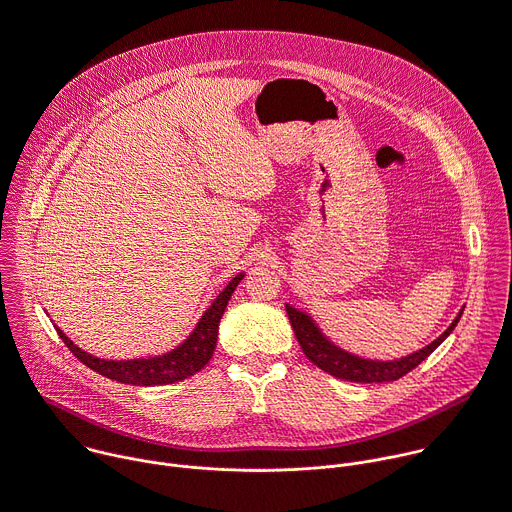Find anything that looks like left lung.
Segmentation results:
<instances>
[{"label": "left lung", "mask_w": 512, "mask_h": 512, "mask_svg": "<svg viewBox=\"0 0 512 512\" xmlns=\"http://www.w3.org/2000/svg\"><path fill=\"white\" fill-rule=\"evenodd\" d=\"M464 306L456 314V318L450 322V326L430 344L424 348L410 352L402 358L394 360H376V358H364L354 352L344 350L336 342H332L322 328L316 324V320L300 308H294L292 304H286V314L290 318L292 330L298 338V344L302 346L306 358L314 362L320 370L332 374L334 378L340 380H350V382H360V384H372V382H392L398 380L400 376L408 374L412 368H416L422 360H426L454 330L462 316Z\"/></svg>", "instance_id": "1"}]
</instances>
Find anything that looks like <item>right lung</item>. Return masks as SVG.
Segmentation results:
<instances>
[{
	"label": "right lung",
	"instance_id": "obj_1",
	"mask_svg": "<svg viewBox=\"0 0 512 512\" xmlns=\"http://www.w3.org/2000/svg\"><path fill=\"white\" fill-rule=\"evenodd\" d=\"M246 272L236 274L228 286L216 296V300L208 306V310L202 314L190 336L174 346L172 350L164 354H154V356H142V358H128V360H112V358H100L94 356L80 346H76L64 330H60L56 324V330L60 338L66 342V346L74 352L76 358H80L88 368L96 370L98 374L124 382V384H134V386H162V384H172L180 382L198 370H202L216 348L218 342V328L222 314L228 306V300L236 286L242 282Z\"/></svg>",
	"mask_w": 512,
	"mask_h": 512
}]
</instances>
